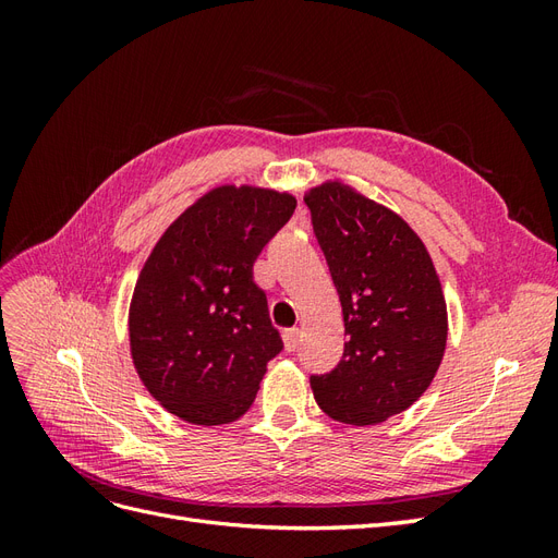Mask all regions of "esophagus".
<instances>
[{
	"instance_id": "esophagus-1",
	"label": "esophagus",
	"mask_w": 558,
	"mask_h": 558,
	"mask_svg": "<svg viewBox=\"0 0 558 558\" xmlns=\"http://www.w3.org/2000/svg\"><path fill=\"white\" fill-rule=\"evenodd\" d=\"M298 342H300V328L283 330V347H286V351H295Z\"/></svg>"
}]
</instances>
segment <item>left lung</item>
<instances>
[{
	"instance_id": "obj_1",
	"label": "left lung",
	"mask_w": 558,
	"mask_h": 558,
	"mask_svg": "<svg viewBox=\"0 0 558 558\" xmlns=\"http://www.w3.org/2000/svg\"><path fill=\"white\" fill-rule=\"evenodd\" d=\"M305 202L349 337L312 391L330 418L375 426L412 408L442 363V283L418 234L379 202L340 179L314 185Z\"/></svg>"
}]
</instances>
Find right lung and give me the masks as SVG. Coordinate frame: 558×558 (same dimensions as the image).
Returning a JSON list of instances; mask_svg holds the SVG:
<instances>
[{
  "instance_id": "add662e5",
  "label": "right lung",
  "mask_w": 558,
  "mask_h": 558,
  "mask_svg": "<svg viewBox=\"0 0 558 558\" xmlns=\"http://www.w3.org/2000/svg\"><path fill=\"white\" fill-rule=\"evenodd\" d=\"M295 197L218 185L162 232L130 302V353L146 391L195 426L240 418L283 349L253 281L263 246L289 223Z\"/></svg>"
}]
</instances>
